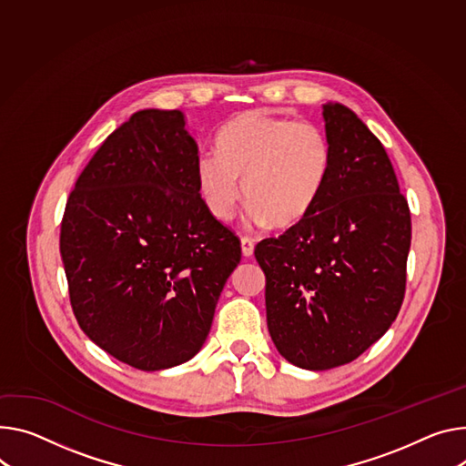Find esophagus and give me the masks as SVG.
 Wrapping results in <instances>:
<instances>
[{
  "instance_id": "obj_1",
  "label": "esophagus",
  "mask_w": 466,
  "mask_h": 466,
  "mask_svg": "<svg viewBox=\"0 0 466 466\" xmlns=\"http://www.w3.org/2000/svg\"><path fill=\"white\" fill-rule=\"evenodd\" d=\"M241 252H243V257H252V252H255V241H252L250 238H247V236H243L241 238Z\"/></svg>"
}]
</instances>
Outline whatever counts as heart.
Returning a JSON list of instances; mask_svg holds the SVG:
<instances>
[{"instance_id": "heart-1", "label": "heart", "mask_w": 466, "mask_h": 466, "mask_svg": "<svg viewBox=\"0 0 466 466\" xmlns=\"http://www.w3.org/2000/svg\"><path fill=\"white\" fill-rule=\"evenodd\" d=\"M325 132L309 120L241 113L218 134V152L197 159V184L211 216L228 221L241 198L252 225H298L314 208L330 171Z\"/></svg>"}]
</instances>
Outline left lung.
Returning <instances> with one entry per match:
<instances>
[{"label":"left lung","instance_id":"8db88e82","mask_svg":"<svg viewBox=\"0 0 466 466\" xmlns=\"http://www.w3.org/2000/svg\"><path fill=\"white\" fill-rule=\"evenodd\" d=\"M330 171L309 214L257 245L279 353L305 370L362 355L396 319L407 282L410 211L385 147L346 106L325 104Z\"/></svg>","mask_w":466,"mask_h":466}]
</instances>
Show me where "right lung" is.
<instances>
[{"label":"right lung","mask_w":466,"mask_h":466,"mask_svg":"<svg viewBox=\"0 0 466 466\" xmlns=\"http://www.w3.org/2000/svg\"><path fill=\"white\" fill-rule=\"evenodd\" d=\"M198 147L178 109H143L102 143L61 223L74 316L91 340L143 371L193 359L241 260L238 236L209 214Z\"/></svg>","instance_id":"1"}]
</instances>
